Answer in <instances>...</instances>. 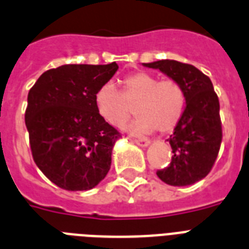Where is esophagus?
<instances>
[{
	"label": "esophagus",
	"instance_id": "esophagus-1",
	"mask_svg": "<svg viewBox=\"0 0 249 249\" xmlns=\"http://www.w3.org/2000/svg\"><path fill=\"white\" fill-rule=\"evenodd\" d=\"M133 143H135V144L139 145V147H143V148H144V147H148L151 142H149L148 139H134Z\"/></svg>",
	"mask_w": 249,
	"mask_h": 249
}]
</instances>
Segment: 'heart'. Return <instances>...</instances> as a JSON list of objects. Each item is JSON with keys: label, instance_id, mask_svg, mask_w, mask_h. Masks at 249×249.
<instances>
[{"label": "heart", "instance_id": "heart-1", "mask_svg": "<svg viewBox=\"0 0 249 249\" xmlns=\"http://www.w3.org/2000/svg\"><path fill=\"white\" fill-rule=\"evenodd\" d=\"M121 87L120 93L112 83H106L94 96L97 112L112 126L120 128L129 120L131 107L138 116L125 128L131 134H149L156 129L167 133L180 121L185 94L175 80H159L152 74L139 71L123 79Z\"/></svg>", "mask_w": 249, "mask_h": 249}]
</instances>
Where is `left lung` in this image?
Listing matches in <instances>:
<instances>
[{"label": "left lung", "instance_id": "8db88e82", "mask_svg": "<svg viewBox=\"0 0 249 249\" xmlns=\"http://www.w3.org/2000/svg\"><path fill=\"white\" fill-rule=\"evenodd\" d=\"M143 66L157 69L175 80L185 94L183 116L167 139L174 153L170 166L157 171V177L174 187L197 183L211 171L223 138L219 98L211 80L193 65L175 60Z\"/></svg>", "mask_w": 249, "mask_h": 249}]
</instances>
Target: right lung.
Returning a JSON list of instances; mask_svg holds the SVG:
<instances>
[{
	"mask_svg": "<svg viewBox=\"0 0 249 249\" xmlns=\"http://www.w3.org/2000/svg\"><path fill=\"white\" fill-rule=\"evenodd\" d=\"M118 64L66 65L43 72L28 93L25 125L39 170L66 191L104 180L120 133L101 118L94 96Z\"/></svg>",
	"mask_w": 249,
	"mask_h": 249,
	"instance_id": "add662e5",
	"label": "right lung"
}]
</instances>
